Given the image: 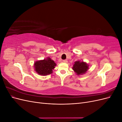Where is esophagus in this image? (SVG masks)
Here are the masks:
<instances>
[{"label":"esophagus","instance_id":"34e87169","mask_svg":"<svg viewBox=\"0 0 122 122\" xmlns=\"http://www.w3.org/2000/svg\"><path fill=\"white\" fill-rule=\"evenodd\" d=\"M62 61L64 62H66H66H68V61H67V60H64Z\"/></svg>","mask_w":122,"mask_h":122}]
</instances>
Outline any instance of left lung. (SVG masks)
Wrapping results in <instances>:
<instances>
[{
	"label": "left lung",
	"instance_id": "obj_1",
	"mask_svg": "<svg viewBox=\"0 0 122 122\" xmlns=\"http://www.w3.org/2000/svg\"><path fill=\"white\" fill-rule=\"evenodd\" d=\"M72 69L77 75H82L86 73L89 69V66L86 62L78 61L74 62Z\"/></svg>",
	"mask_w": 122,
	"mask_h": 122
}]
</instances>
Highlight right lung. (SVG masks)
Here are the masks:
<instances>
[{
	"label": "right lung",
	"mask_w": 122,
	"mask_h": 122,
	"mask_svg": "<svg viewBox=\"0 0 122 122\" xmlns=\"http://www.w3.org/2000/svg\"><path fill=\"white\" fill-rule=\"evenodd\" d=\"M56 64L50 57L43 60L36 61L34 64L35 70L40 75L45 76L50 74L53 72Z\"/></svg>",
	"instance_id": "right-lung-1"
}]
</instances>
